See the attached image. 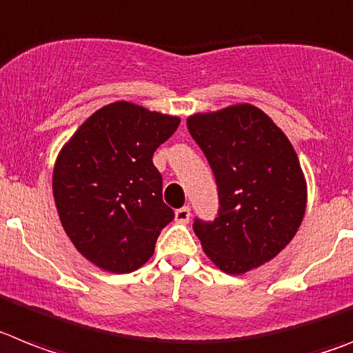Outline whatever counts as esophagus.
I'll return each instance as SVG.
<instances>
[{
	"label": "esophagus",
	"instance_id": "esophagus-1",
	"mask_svg": "<svg viewBox=\"0 0 353 353\" xmlns=\"http://www.w3.org/2000/svg\"><path fill=\"white\" fill-rule=\"evenodd\" d=\"M174 219L179 223H189V219H191V209H189V207L176 209L174 210Z\"/></svg>",
	"mask_w": 353,
	"mask_h": 353
}]
</instances>
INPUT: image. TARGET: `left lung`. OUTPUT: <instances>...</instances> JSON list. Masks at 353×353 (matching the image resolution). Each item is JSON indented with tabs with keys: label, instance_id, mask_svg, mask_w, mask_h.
I'll return each instance as SVG.
<instances>
[{
	"label": "left lung",
	"instance_id": "1",
	"mask_svg": "<svg viewBox=\"0 0 353 353\" xmlns=\"http://www.w3.org/2000/svg\"><path fill=\"white\" fill-rule=\"evenodd\" d=\"M188 128L218 185V218L192 225L203 252L230 275L276 257L305 214L307 185L293 144L248 103L194 114Z\"/></svg>",
	"mask_w": 353,
	"mask_h": 353
}]
</instances>
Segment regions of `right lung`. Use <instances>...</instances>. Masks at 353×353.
I'll use <instances>...</instances> for the list:
<instances>
[{"label": "right lung", "mask_w": 353, "mask_h": 353, "mask_svg": "<svg viewBox=\"0 0 353 353\" xmlns=\"http://www.w3.org/2000/svg\"><path fill=\"white\" fill-rule=\"evenodd\" d=\"M180 119L128 101L96 110L57 157L53 196L74 248L110 273L139 270L174 212L153 153Z\"/></svg>", "instance_id": "add662e5"}]
</instances>
